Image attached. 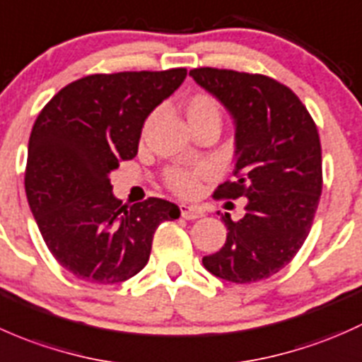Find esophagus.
I'll return each mask as SVG.
<instances>
[{"mask_svg":"<svg viewBox=\"0 0 362 362\" xmlns=\"http://www.w3.org/2000/svg\"><path fill=\"white\" fill-rule=\"evenodd\" d=\"M181 216L185 219H197V218H202L204 211L197 206H188V204H181Z\"/></svg>","mask_w":362,"mask_h":362,"instance_id":"34e87169","label":"esophagus"}]
</instances>
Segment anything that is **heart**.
Masks as SVG:
<instances>
[{
    "label": "heart",
    "mask_w": 362,
    "mask_h": 362,
    "mask_svg": "<svg viewBox=\"0 0 362 362\" xmlns=\"http://www.w3.org/2000/svg\"><path fill=\"white\" fill-rule=\"evenodd\" d=\"M182 110H185L186 120L189 122L192 127L209 124V122L221 124V106H219L218 100L212 98V95L206 94V92H197V94L189 95V98L185 100ZM199 174L200 173H197V170H173V173L169 174V177H167V185H169L170 189L176 192L177 195L192 197L195 195L197 189H199Z\"/></svg>",
    "instance_id": "1"
}]
</instances>
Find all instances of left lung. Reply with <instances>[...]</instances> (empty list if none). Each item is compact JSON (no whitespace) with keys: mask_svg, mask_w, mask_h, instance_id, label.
I'll return each mask as SVG.
<instances>
[{"mask_svg":"<svg viewBox=\"0 0 362 362\" xmlns=\"http://www.w3.org/2000/svg\"><path fill=\"white\" fill-rule=\"evenodd\" d=\"M189 76L235 122V181L216 199H247L244 218L223 216L226 242L204 256L212 275L235 284L268 279L284 268L310 233L322 192L317 127L291 88L264 74L197 68Z\"/></svg>","mask_w":362,"mask_h":362,"instance_id":"1","label":"left lung"}]
</instances>
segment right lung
<instances>
[{"label":"right lung","mask_w":362,"mask_h":362,"mask_svg":"<svg viewBox=\"0 0 362 362\" xmlns=\"http://www.w3.org/2000/svg\"><path fill=\"white\" fill-rule=\"evenodd\" d=\"M185 78V68L90 74L59 90L36 118L25 195L45 244L74 277H134L160 223L180 218L176 204L155 197L122 206L110 174L137 155L144 120Z\"/></svg>","instance_id":"right-lung-1"}]
</instances>
